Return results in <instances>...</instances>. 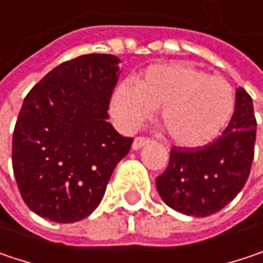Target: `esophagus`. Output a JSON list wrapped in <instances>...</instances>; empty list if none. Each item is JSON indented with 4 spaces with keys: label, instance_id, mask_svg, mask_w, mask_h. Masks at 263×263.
<instances>
[{
    "label": "esophagus",
    "instance_id": "1",
    "mask_svg": "<svg viewBox=\"0 0 263 263\" xmlns=\"http://www.w3.org/2000/svg\"><path fill=\"white\" fill-rule=\"evenodd\" d=\"M149 142H151V139H149V138H143V136H139V138H136V139L133 141L132 148H133V149H141L142 146L148 145Z\"/></svg>",
    "mask_w": 263,
    "mask_h": 263
}]
</instances>
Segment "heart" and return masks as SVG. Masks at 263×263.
Wrapping results in <instances>:
<instances>
[{
  "mask_svg": "<svg viewBox=\"0 0 263 263\" xmlns=\"http://www.w3.org/2000/svg\"><path fill=\"white\" fill-rule=\"evenodd\" d=\"M160 107V124L182 148H200L217 139L231 121L235 91L221 76L187 63L154 64L122 82L110 100V114L122 132L133 133Z\"/></svg>",
  "mask_w": 263,
  "mask_h": 263,
  "instance_id": "heart-1",
  "label": "heart"
}]
</instances>
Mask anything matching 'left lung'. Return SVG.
<instances>
[{
  "mask_svg": "<svg viewBox=\"0 0 263 263\" xmlns=\"http://www.w3.org/2000/svg\"><path fill=\"white\" fill-rule=\"evenodd\" d=\"M235 112L217 141L200 148L172 146L169 164L156 185L163 202L181 214L208 217L242 190L254 157L256 118L244 88L235 94Z\"/></svg>",
  "mask_w": 263,
  "mask_h": 263,
  "instance_id": "1",
  "label": "left lung"
}]
</instances>
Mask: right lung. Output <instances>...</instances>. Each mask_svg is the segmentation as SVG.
<instances>
[{
    "instance_id": "right-lung-1",
    "label": "right lung",
    "mask_w": 263,
    "mask_h": 263,
    "mask_svg": "<svg viewBox=\"0 0 263 263\" xmlns=\"http://www.w3.org/2000/svg\"><path fill=\"white\" fill-rule=\"evenodd\" d=\"M118 63L107 53L78 57L49 71L25 97L11 163L22 199L37 216L57 223L89 216L128 154L133 138L107 122Z\"/></svg>"
}]
</instances>
